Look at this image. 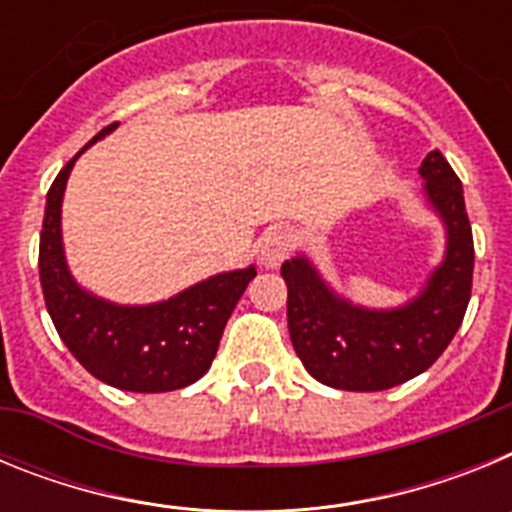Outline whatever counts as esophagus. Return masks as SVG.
Here are the masks:
<instances>
[{"instance_id": "obj_1", "label": "esophagus", "mask_w": 512, "mask_h": 512, "mask_svg": "<svg viewBox=\"0 0 512 512\" xmlns=\"http://www.w3.org/2000/svg\"><path fill=\"white\" fill-rule=\"evenodd\" d=\"M295 248V235L289 233L287 228H271L266 230L264 238L259 243V256L264 266H279L289 253Z\"/></svg>"}]
</instances>
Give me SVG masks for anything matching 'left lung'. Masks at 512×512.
<instances>
[{
  "label": "left lung",
  "mask_w": 512,
  "mask_h": 512,
  "mask_svg": "<svg viewBox=\"0 0 512 512\" xmlns=\"http://www.w3.org/2000/svg\"><path fill=\"white\" fill-rule=\"evenodd\" d=\"M425 194L449 230L446 259L423 295L392 312L338 300L305 259L282 264L292 346L318 382L348 392H379L425 372L456 336L474 274V238L464 189L441 151L420 166Z\"/></svg>",
  "instance_id": "8db88e82"
}]
</instances>
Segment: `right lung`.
Listing matches in <instances>:
<instances>
[{"label": "right lung", "instance_id": "1", "mask_svg": "<svg viewBox=\"0 0 512 512\" xmlns=\"http://www.w3.org/2000/svg\"><path fill=\"white\" fill-rule=\"evenodd\" d=\"M115 128L112 122L99 130L81 151ZM79 153L58 171L45 200L38 269L48 315L76 361L99 382L128 392L182 390L210 369L230 312L256 271L217 274L148 307H117L81 292L61 248L63 189Z\"/></svg>", "mask_w": 512, "mask_h": 512}]
</instances>
